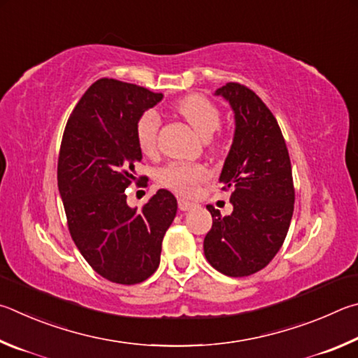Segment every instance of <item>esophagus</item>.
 <instances>
[{
	"mask_svg": "<svg viewBox=\"0 0 358 358\" xmlns=\"http://www.w3.org/2000/svg\"><path fill=\"white\" fill-rule=\"evenodd\" d=\"M178 206H179L180 210H190L192 208H195V203H190V201H187V199L179 198L178 199Z\"/></svg>",
	"mask_w": 358,
	"mask_h": 358,
	"instance_id": "34e87169",
	"label": "esophagus"
}]
</instances>
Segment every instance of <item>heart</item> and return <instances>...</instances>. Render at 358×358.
Wrapping results in <instances>:
<instances>
[{
    "instance_id": "1",
    "label": "heart",
    "mask_w": 358,
    "mask_h": 358,
    "mask_svg": "<svg viewBox=\"0 0 358 358\" xmlns=\"http://www.w3.org/2000/svg\"><path fill=\"white\" fill-rule=\"evenodd\" d=\"M174 110L189 122L196 134L209 140L220 127L222 113L215 103L199 94H190L174 105ZM160 117L154 110L143 113L136 122V141L144 154L154 155L159 149ZM209 178V171L199 163H169L159 171V182L180 195H193L198 185Z\"/></svg>"
}]
</instances>
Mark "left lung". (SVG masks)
<instances>
[{
	"label": "left lung",
	"instance_id": "left-lung-1",
	"mask_svg": "<svg viewBox=\"0 0 358 358\" xmlns=\"http://www.w3.org/2000/svg\"><path fill=\"white\" fill-rule=\"evenodd\" d=\"M215 96L228 100L236 119L220 174L233 212L222 215L208 206L212 228L204 255L223 275L248 277L264 268L286 239L296 199L291 160L277 119L250 87L227 83Z\"/></svg>",
	"mask_w": 358,
	"mask_h": 358
}]
</instances>
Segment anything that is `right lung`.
<instances>
[{"instance_id":"right-lung-1","label":"right lung","mask_w":358,"mask_h":358,"mask_svg":"<svg viewBox=\"0 0 358 358\" xmlns=\"http://www.w3.org/2000/svg\"><path fill=\"white\" fill-rule=\"evenodd\" d=\"M162 99L146 87L100 78L80 99L62 135L58 189L69 231L87 264L113 283L136 285L157 271L163 236L178 212L165 189L141 210L129 208L124 193L143 159L136 122Z\"/></svg>"}]
</instances>
